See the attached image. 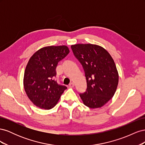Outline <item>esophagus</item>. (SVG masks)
<instances>
[{
	"label": "esophagus",
	"instance_id": "1",
	"mask_svg": "<svg viewBox=\"0 0 145 145\" xmlns=\"http://www.w3.org/2000/svg\"><path fill=\"white\" fill-rule=\"evenodd\" d=\"M74 86V83L73 82L70 83L69 84V88H73Z\"/></svg>",
	"mask_w": 145,
	"mask_h": 145
}]
</instances>
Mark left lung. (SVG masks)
<instances>
[{"mask_svg":"<svg viewBox=\"0 0 145 145\" xmlns=\"http://www.w3.org/2000/svg\"><path fill=\"white\" fill-rule=\"evenodd\" d=\"M71 48L85 72L87 88L79 94L83 103L90 108L103 106L112 98L117 88L118 74L114 61L98 45L77 44Z\"/></svg>","mask_w":145,"mask_h":145,"instance_id":"left-lung-1","label":"left lung"}]
</instances>
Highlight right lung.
I'll use <instances>...</instances> for the list:
<instances>
[{"label":"right lung","instance_id":"add662e5","mask_svg":"<svg viewBox=\"0 0 145 145\" xmlns=\"http://www.w3.org/2000/svg\"><path fill=\"white\" fill-rule=\"evenodd\" d=\"M67 46L42 48L32 56L26 67L24 89L30 100L36 106L45 109L54 108L67 87L55 80L58 63L67 56Z\"/></svg>","mask_w":145,"mask_h":145}]
</instances>
